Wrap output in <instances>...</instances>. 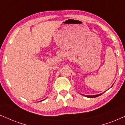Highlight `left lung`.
Wrapping results in <instances>:
<instances>
[{
    "instance_id": "8db88e82",
    "label": "left lung",
    "mask_w": 125,
    "mask_h": 125,
    "mask_svg": "<svg viewBox=\"0 0 125 125\" xmlns=\"http://www.w3.org/2000/svg\"><path fill=\"white\" fill-rule=\"evenodd\" d=\"M103 93H101V94H99L94 95H84L85 96H86V97H88V98H95V97H97V96H98L101 95Z\"/></svg>"
}]
</instances>
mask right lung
I'll list each match as a JSON object with an SVG mask.
<instances>
[{
  "instance_id": "1",
  "label": "right lung",
  "mask_w": 125,
  "mask_h": 125,
  "mask_svg": "<svg viewBox=\"0 0 125 125\" xmlns=\"http://www.w3.org/2000/svg\"><path fill=\"white\" fill-rule=\"evenodd\" d=\"M42 101H43V100H42Z\"/></svg>"
}]
</instances>
